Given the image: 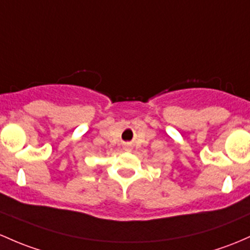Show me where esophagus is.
Here are the masks:
<instances>
[{
  "label": "esophagus",
  "mask_w": 250,
  "mask_h": 250,
  "mask_svg": "<svg viewBox=\"0 0 250 250\" xmlns=\"http://www.w3.org/2000/svg\"><path fill=\"white\" fill-rule=\"evenodd\" d=\"M130 147H132V146H130L129 143H125V149H130Z\"/></svg>",
  "instance_id": "esophagus-1"
}]
</instances>
